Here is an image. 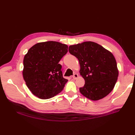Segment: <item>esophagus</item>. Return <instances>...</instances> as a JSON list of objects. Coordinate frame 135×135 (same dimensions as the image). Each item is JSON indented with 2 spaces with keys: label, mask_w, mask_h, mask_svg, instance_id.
<instances>
[{
  "label": "esophagus",
  "mask_w": 135,
  "mask_h": 135,
  "mask_svg": "<svg viewBox=\"0 0 135 135\" xmlns=\"http://www.w3.org/2000/svg\"><path fill=\"white\" fill-rule=\"evenodd\" d=\"M78 77V74H76V73H75V74H74V75H73V79H76Z\"/></svg>",
  "instance_id": "34e87169"
}]
</instances>
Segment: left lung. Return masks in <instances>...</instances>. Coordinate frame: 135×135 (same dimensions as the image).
<instances>
[{
  "label": "left lung",
  "mask_w": 135,
  "mask_h": 135,
  "mask_svg": "<svg viewBox=\"0 0 135 135\" xmlns=\"http://www.w3.org/2000/svg\"><path fill=\"white\" fill-rule=\"evenodd\" d=\"M69 51L79 60L80 75L85 80L84 86L79 88L83 96L99 100L111 92L118 76L116 60L111 52L93 42L70 46Z\"/></svg>",
  "instance_id": "left-lung-1"
}]
</instances>
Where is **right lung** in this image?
<instances>
[{
  "mask_svg": "<svg viewBox=\"0 0 135 135\" xmlns=\"http://www.w3.org/2000/svg\"><path fill=\"white\" fill-rule=\"evenodd\" d=\"M67 45L49 41L35 44L23 59V77L32 93L48 99L62 91L68 81L62 75L59 64L67 54Z\"/></svg>",
  "mask_w": 135,
  "mask_h": 135,
  "instance_id": "add662e5",
  "label": "right lung"
}]
</instances>
